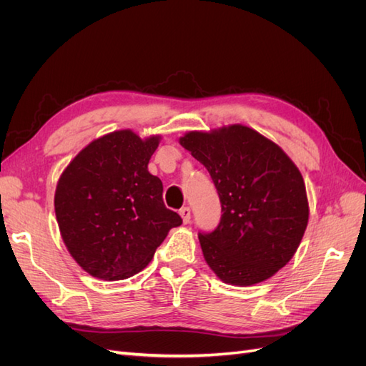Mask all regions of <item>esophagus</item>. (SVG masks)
<instances>
[{
	"label": "esophagus",
	"mask_w": 366,
	"mask_h": 366,
	"mask_svg": "<svg viewBox=\"0 0 366 366\" xmlns=\"http://www.w3.org/2000/svg\"><path fill=\"white\" fill-rule=\"evenodd\" d=\"M180 217H182L184 224L189 223V221H191V209L189 207H182L180 209Z\"/></svg>",
	"instance_id": "1"
}]
</instances>
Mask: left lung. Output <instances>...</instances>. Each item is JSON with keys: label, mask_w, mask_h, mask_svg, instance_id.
Returning a JSON list of instances; mask_svg holds the SVG:
<instances>
[{"label": "left lung", "mask_w": 366, "mask_h": 366, "mask_svg": "<svg viewBox=\"0 0 366 366\" xmlns=\"http://www.w3.org/2000/svg\"><path fill=\"white\" fill-rule=\"evenodd\" d=\"M180 145L204 164L219 197V224L198 234L209 267L230 285L272 278L293 258L308 224L305 183L296 164L244 125L189 131Z\"/></svg>", "instance_id": "left-lung-1"}]
</instances>
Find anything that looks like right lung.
I'll return each mask as SVG.
<instances>
[{
  "label": "right lung",
  "mask_w": 366,
  "mask_h": 366,
  "mask_svg": "<svg viewBox=\"0 0 366 366\" xmlns=\"http://www.w3.org/2000/svg\"><path fill=\"white\" fill-rule=\"evenodd\" d=\"M160 136L109 132L77 154L59 177L54 212L64 244L94 278L127 280L149 264L180 215L163 203L148 163Z\"/></svg>",
  "instance_id": "obj_1"
}]
</instances>
